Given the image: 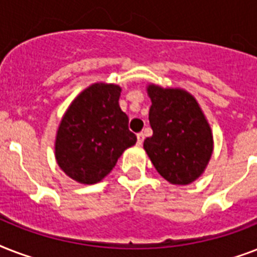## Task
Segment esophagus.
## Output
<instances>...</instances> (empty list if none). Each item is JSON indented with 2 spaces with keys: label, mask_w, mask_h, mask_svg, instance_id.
<instances>
[{
  "label": "esophagus",
  "mask_w": 257,
  "mask_h": 257,
  "mask_svg": "<svg viewBox=\"0 0 257 257\" xmlns=\"http://www.w3.org/2000/svg\"><path fill=\"white\" fill-rule=\"evenodd\" d=\"M144 139H145L144 133H143V132L137 133V144H139V145L143 144V143H144Z\"/></svg>",
  "instance_id": "1"
}]
</instances>
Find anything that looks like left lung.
<instances>
[{"instance_id": "left-lung-1", "label": "left lung", "mask_w": 257, "mask_h": 257, "mask_svg": "<svg viewBox=\"0 0 257 257\" xmlns=\"http://www.w3.org/2000/svg\"><path fill=\"white\" fill-rule=\"evenodd\" d=\"M148 94L153 135L145 139L144 149L169 183L191 184L203 173L213 151L209 124L197 101L185 90L149 85Z\"/></svg>"}]
</instances>
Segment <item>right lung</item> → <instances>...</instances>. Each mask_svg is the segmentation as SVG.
Listing matches in <instances>:
<instances>
[{
  "label": "right lung",
  "instance_id": "1",
  "mask_svg": "<svg viewBox=\"0 0 257 257\" xmlns=\"http://www.w3.org/2000/svg\"><path fill=\"white\" fill-rule=\"evenodd\" d=\"M121 88L93 84L80 93L62 117L56 137L60 168L82 184H96L116 165L137 137L118 105Z\"/></svg>",
  "mask_w": 257,
  "mask_h": 257
}]
</instances>
